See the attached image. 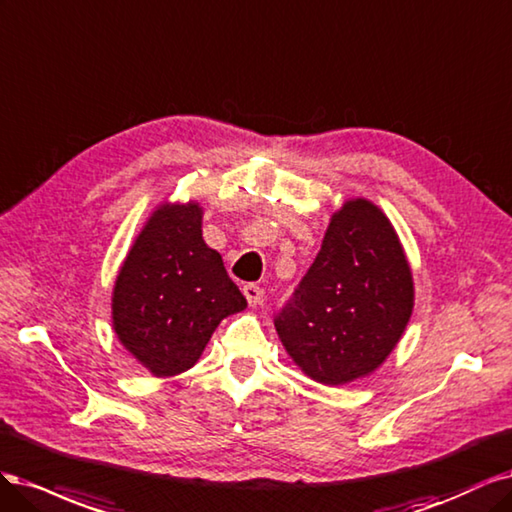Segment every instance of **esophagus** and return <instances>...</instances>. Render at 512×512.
Returning a JSON list of instances; mask_svg holds the SVG:
<instances>
[{
  "mask_svg": "<svg viewBox=\"0 0 512 512\" xmlns=\"http://www.w3.org/2000/svg\"><path fill=\"white\" fill-rule=\"evenodd\" d=\"M244 298H246V302H249L251 306H257V304H261V300H263V289L261 287H257V285H244Z\"/></svg>",
  "mask_w": 512,
  "mask_h": 512,
  "instance_id": "obj_1",
  "label": "esophagus"
}]
</instances>
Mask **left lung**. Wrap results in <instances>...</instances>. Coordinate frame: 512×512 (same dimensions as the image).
Here are the masks:
<instances>
[{
  "label": "left lung",
  "mask_w": 512,
  "mask_h": 512,
  "mask_svg": "<svg viewBox=\"0 0 512 512\" xmlns=\"http://www.w3.org/2000/svg\"><path fill=\"white\" fill-rule=\"evenodd\" d=\"M415 304L412 272L383 210L357 197L332 214L321 251L274 327L312 381L336 387L374 372Z\"/></svg>",
  "instance_id": "8db88e82"
}]
</instances>
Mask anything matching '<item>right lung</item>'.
<instances>
[{"mask_svg": "<svg viewBox=\"0 0 512 512\" xmlns=\"http://www.w3.org/2000/svg\"><path fill=\"white\" fill-rule=\"evenodd\" d=\"M200 204H163L127 253L112 291V327L155 376L195 366L219 323L246 308L221 255L202 238Z\"/></svg>", "mask_w": 512, "mask_h": 512, "instance_id": "1", "label": "right lung"}]
</instances>
